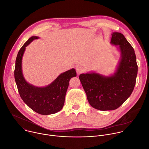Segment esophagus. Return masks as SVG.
Segmentation results:
<instances>
[{
  "instance_id": "esophagus-1",
  "label": "esophagus",
  "mask_w": 149,
  "mask_h": 149,
  "mask_svg": "<svg viewBox=\"0 0 149 149\" xmlns=\"http://www.w3.org/2000/svg\"><path fill=\"white\" fill-rule=\"evenodd\" d=\"M76 72L78 75L80 74V73H82L84 72V69L80 66H77L76 67Z\"/></svg>"
}]
</instances>
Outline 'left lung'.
I'll return each instance as SVG.
<instances>
[{"label":"left lung","instance_id":"left-lung-1","mask_svg":"<svg viewBox=\"0 0 149 149\" xmlns=\"http://www.w3.org/2000/svg\"><path fill=\"white\" fill-rule=\"evenodd\" d=\"M111 44L118 45L121 54L114 74L104 76L89 73L79 76L90 105L101 111L119 108L132 94L137 74L134 51L124 36L120 33H113Z\"/></svg>","mask_w":149,"mask_h":149}]
</instances>
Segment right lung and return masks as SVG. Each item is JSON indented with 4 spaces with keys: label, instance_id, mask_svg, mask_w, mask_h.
Listing matches in <instances>:
<instances>
[{
    "label": "right lung",
    "instance_id": "obj_1",
    "mask_svg": "<svg viewBox=\"0 0 149 149\" xmlns=\"http://www.w3.org/2000/svg\"><path fill=\"white\" fill-rule=\"evenodd\" d=\"M38 38V37H31L19 50L16 60L15 79L23 101L37 113L50 115L58 112L63 108L69 81L72 77L76 76V72L72 69L61 73L45 87H38L28 83L22 73V58L26 47Z\"/></svg>",
    "mask_w": 149,
    "mask_h": 149
}]
</instances>
